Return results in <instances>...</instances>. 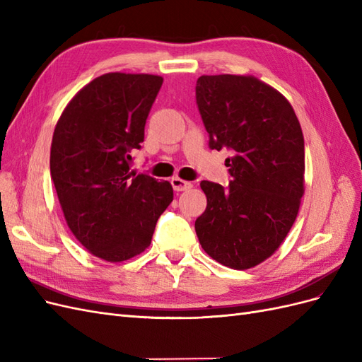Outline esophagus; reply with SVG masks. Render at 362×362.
<instances>
[{"mask_svg": "<svg viewBox=\"0 0 362 362\" xmlns=\"http://www.w3.org/2000/svg\"><path fill=\"white\" fill-rule=\"evenodd\" d=\"M170 184H172V187H173V190H175V192H185V190H189V189H192V187H193V184H192V182H189V181H184V180L178 178V177L172 178Z\"/></svg>", "mask_w": 362, "mask_h": 362, "instance_id": "obj_1", "label": "esophagus"}]
</instances>
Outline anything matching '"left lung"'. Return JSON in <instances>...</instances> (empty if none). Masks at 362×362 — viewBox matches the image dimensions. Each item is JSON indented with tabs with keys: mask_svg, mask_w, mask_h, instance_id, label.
<instances>
[{
	"mask_svg": "<svg viewBox=\"0 0 362 362\" xmlns=\"http://www.w3.org/2000/svg\"><path fill=\"white\" fill-rule=\"evenodd\" d=\"M196 104L208 146L226 148L229 185L202 181L194 229L221 264L245 270L269 258L291 229L303 194L305 145L293 107L254 76L202 75Z\"/></svg>",
	"mask_w": 362,
	"mask_h": 362,
	"instance_id": "obj_1",
	"label": "left lung"
}]
</instances>
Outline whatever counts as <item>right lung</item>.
Masks as SVG:
<instances>
[{"label": "right lung", "instance_id": "right-lung-1", "mask_svg": "<svg viewBox=\"0 0 362 362\" xmlns=\"http://www.w3.org/2000/svg\"><path fill=\"white\" fill-rule=\"evenodd\" d=\"M163 78L110 72L74 96L54 129L49 169L62 210L76 240L105 261L144 252L172 185L131 170L133 152Z\"/></svg>", "mask_w": 362, "mask_h": 362}]
</instances>
